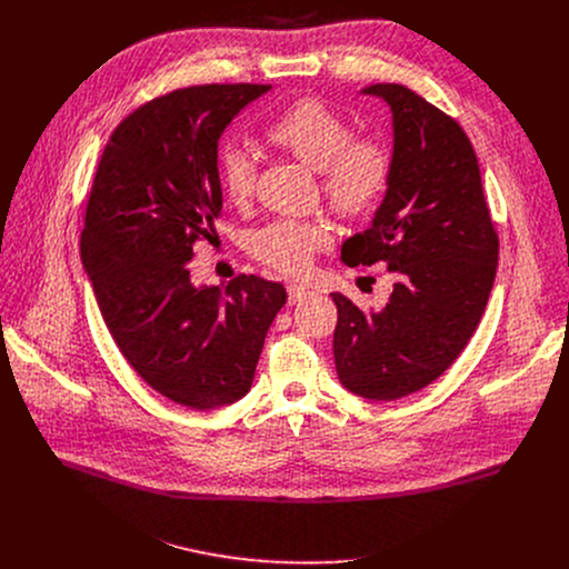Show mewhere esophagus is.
Masks as SVG:
<instances>
[{"mask_svg": "<svg viewBox=\"0 0 569 569\" xmlns=\"http://www.w3.org/2000/svg\"><path fill=\"white\" fill-rule=\"evenodd\" d=\"M312 292L306 288V286H299V283H290L288 286V301L290 303H299L303 299H308Z\"/></svg>", "mask_w": 569, "mask_h": 569, "instance_id": "1", "label": "esophagus"}]
</instances>
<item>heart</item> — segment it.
<instances>
[{
  "label": "heart",
  "instance_id": "1",
  "mask_svg": "<svg viewBox=\"0 0 569 569\" xmlns=\"http://www.w3.org/2000/svg\"><path fill=\"white\" fill-rule=\"evenodd\" d=\"M268 139L321 176V189L345 216L371 211L387 191L391 176L389 150L376 139H353L351 126L315 99L283 110L266 130ZM222 191L231 202H246L254 191L257 164L240 143H227L218 154ZM333 231L323 220H274L257 229L250 252L283 272H303L317 250H327Z\"/></svg>",
  "mask_w": 569,
  "mask_h": 569
}]
</instances>
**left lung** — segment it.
Listing matches in <instances>:
<instances>
[{
    "label": "left lung",
    "mask_w": 569,
    "mask_h": 569,
    "mask_svg": "<svg viewBox=\"0 0 569 569\" xmlns=\"http://www.w3.org/2000/svg\"><path fill=\"white\" fill-rule=\"evenodd\" d=\"M360 94L391 112V176L369 229L342 242L340 259L382 263L393 290L371 312L331 292L333 353L345 389L396 400L435 382L466 349L496 281L498 236L459 123L396 83Z\"/></svg>",
    "instance_id": "8db88e82"
}]
</instances>
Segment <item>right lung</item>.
Returning a JSON list of instances; mask_svg holds the SVG:
<instances>
[{
	"label": "right lung",
	"instance_id": "add662e5",
	"mask_svg": "<svg viewBox=\"0 0 569 569\" xmlns=\"http://www.w3.org/2000/svg\"><path fill=\"white\" fill-rule=\"evenodd\" d=\"M272 86H200L154 99L112 132L92 184L80 259L123 358L161 396L191 410L246 396L281 283L238 274L198 286L193 242L222 209L218 141Z\"/></svg>",
	"mask_w": 569,
	"mask_h": 569
}]
</instances>
